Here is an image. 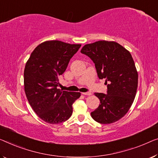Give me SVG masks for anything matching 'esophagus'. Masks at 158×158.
Instances as JSON below:
<instances>
[{
    "label": "esophagus",
    "mask_w": 158,
    "mask_h": 158,
    "mask_svg": "<svg viewBox=\"0 0 158 158\" xmlns=\"http://www.w3.org/2000/svg\"><path fill=\"white\" fill-rule=\"evenodd\" d=\"M82 94H84V95H87V96H90L91 95V92H83Z\"/></svg>",
    "instance_id": "34e87169"
}]
</instances>
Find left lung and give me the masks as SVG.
<instances>
[{
    "instance_id": "1",
    "label": "left lung",
    "mask_w": 158,
    "mask_h": 158,
    "mask_svg": "<svg viewBox=\"0 0 158 158\" xmlns=\"http://www.w3.org/2000/svg\"><path fill=\"white\" fill-rule=\"evenodd\" d=\"M81 52L92 60L98 78L107 84V94L94 93L101 103L91 117L102 124L118 121L128 113L137 91L138 74L131 54L117 42L106 40L86 44Z\"/></svg>"
}]
</instances>
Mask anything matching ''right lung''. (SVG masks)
<instances>
[{
  "label": "right lung",
  "mask_w": 158,
  "mask_h": 158,
  "mask_svg": "<svg viewBox=\"0 0 158 158\" xmlns=\"http://www.w3.org/2000/svg\"><path fill=\"white\" fill-rule=\"evenodd\" d=\"M81 44L59 40L42 42L32 51L24 70L25 95L39 118L50 124L64 122L72 116V104L80 92L57 89L59 77Z\"/></svg>",
  "instance_id": "add662e5"
}]
</instances>
